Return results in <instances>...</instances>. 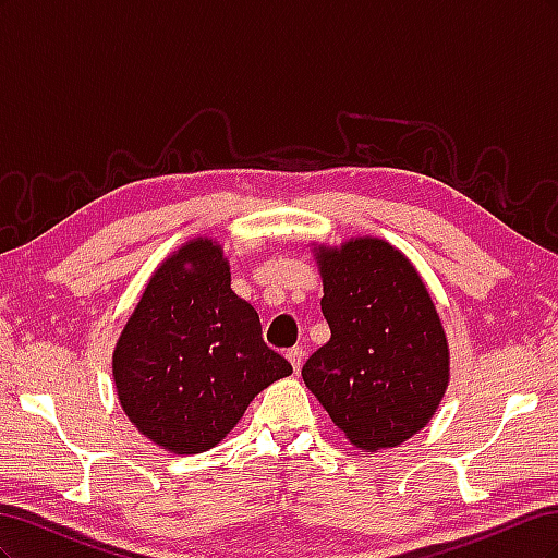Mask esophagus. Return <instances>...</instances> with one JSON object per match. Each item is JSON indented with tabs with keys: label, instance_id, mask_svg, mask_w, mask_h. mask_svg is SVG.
Masks as SVG:
<instances>
[{
	"label": "esophagus",
	"instance_id": "1",
	"mask_svg": "<svg viewBox=\"0 0 558 558\" xmlns=\"http://www.w3.org/2000/svg\"><path fill=\"white\" fill-rule=\"evenodd\" d=\"M286 359L291 361V365H293L295 373H300L302 361H305V349H302V347H293V349L286 351Z\"/></svg>",
	"mask_w": 558,
	"mask_h": 558
}]
</instances>
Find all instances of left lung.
Masks as SVG:
<instances>
[{"label":"left lung","mask_w":558,"mask_h":558,"mask_svg":"<svg viewBox=\"0 0 558 558\" xmlns=\"http://www.w3.org/2000/svg\"><path fill=\"white\" fill-rule=\"evenodd\" d=\"M330 340L302 379L361 449L396 447L424 428L449 381L447 337L424 281L381 240L318 251Z\"/></svg>","instance_id":"8db88e82"}]
</instances>
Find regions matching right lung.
Instances as JSON below:
<instances>
[{"instance_id":"right-lung-1","label":"right lung","mask_w":558,"mask_h":558,"mask_svg":"<svg viewBox=\"0 0 558 558\" xmlns=\"http://www.w3.org/2000/svg\"><path fill=\"white\" fill-rule=\"evenodd\" d=\"M291 363L263 340L258 312L230 289L211 240L189 242L150 277L116 344L113 379L130 421L156 445H218Z\"/></svg>"}]
</instances>
